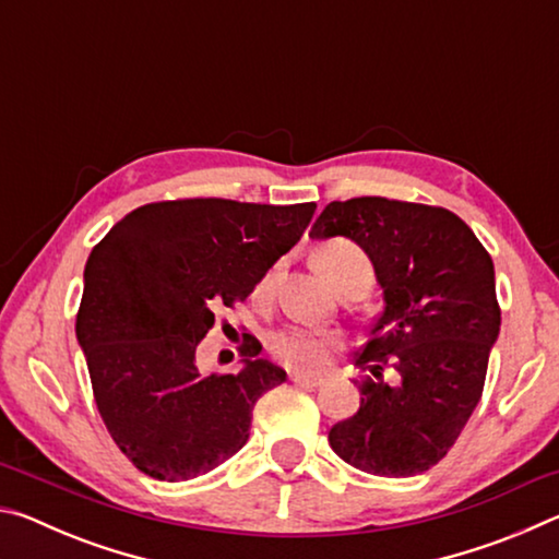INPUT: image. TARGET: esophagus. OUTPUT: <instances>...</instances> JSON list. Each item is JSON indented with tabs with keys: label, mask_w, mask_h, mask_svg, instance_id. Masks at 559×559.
<instances>
[{
	"label": "esophagus",
	"mask_w": 559,
	"mask_h": 559,
	"mask_svg": "<svg viewBox=\"0 0 559 559\" xmlns=\"http://www.w3.org/2000/svg\"><path fill=\"white\" fill-rule=\"evenodd\" d=\"M290 380L300 384V386H318L323 384V377H313V374H302V372H290Z\"/></svg>",
	"instance_id": "34e87169"
}]
</instances>
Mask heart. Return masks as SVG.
Segmentation results:
<instances>
[{
  "label": "heart",
  "instance_id": "b5f03b06",
  "mask_svg": "<svg viewBox=\"0 0 559 559\" xmlns=\"http://www.w3.org/2000/svg\"><path fill=\"white\" fill-rule=\"evenodd\" d=\"M318 269L323 276L333 283L347 276L349 271H367L372 273L370 261L357 246L347 241L328 243L318 251ZM273 271L263 276L259 283V293H266L271 288ZM340 347V335L335 330L325 328H310V325H286L271 333L269 337V353L278 359L283 367L296 372H318L323 370L330 359V353Z\"/></svg>",
  "mask_w": 559,
  "mask_h": 559
}]
</instances>
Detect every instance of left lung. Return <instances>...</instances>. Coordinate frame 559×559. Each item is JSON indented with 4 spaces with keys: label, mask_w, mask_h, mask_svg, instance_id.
Returning a JSON list of instances; mask_svg holds the SVG:
<instances>
[{
    "label": "left lung",
    "mask_w": 559,
    "mask_h": 559,
    "mask_svg": "<svg viewBox=\"0 0 559 559\" xmlns=\"http://www.w3.org/2000/svg\"><path fill=\"white\" fill-rule=\"evenodd\" d=\"M313 239H353L384 308L355 365L359 409L330 429L340 459L374 476H416L447 456L484 394L500 333L496 271L468 224L441 206L355 197L330 202ZM392 364L390 385L381 372Z\"/></svg>",
    "instance_id": "left-lung-1"
}]
</instances>
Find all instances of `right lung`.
<instances>
[{"mask_svg": "<svg viewBox=\"0 0 559 559\" xmlns=\"http://www.w3.org/2000/svg\"><path fill=\"white\" fill-rule=\"evenodd\" d=\"M313 212L316 202H155L93 246L75 337L103 424L145 476L197 478L249 441L253 404L286 372L243 345L241 372L204 377L194 353L214 306L249 298Z\"/></svg>", "mask_w": 559, "mask_h": 559, "instance_id": "obj_1", "label": "right lung"}]
</instances>
